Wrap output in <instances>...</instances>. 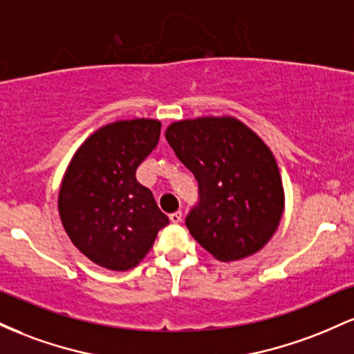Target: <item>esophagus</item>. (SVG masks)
<instances>
[{
    "label": "esophagus",
    "instance_id": "obj_1",
    "mask_svg": "<svg viewBox=\"0 0 354 354\" xmlns=\"http://www.w3.org/2000/svg\"><path fill=\"white\" fill-rule=\"evenodd\" d=\"M169 219H171V223H174V225H178V223H181L183 213L181 211H174V213L169 214Z\"/></svg>",
    "mask_w": 354,
    "mask_h": 354
}]
</instances>
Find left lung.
Segmentation results:
<instances>
[{"label":"left lung","instance_id":"obj_1","mask_svg":"<svg viewBox=\"0 0 354 354\" xmlns=\"http://www.w3.org/2000/svg\"><path fill=\"white\" fill-rule=\"evenodd\" d=\"M166 140L198 181L191 236L219 261L261 250L284 208L278 165L261 138L236 118L206 116L169 124Z\"/></svg>","mask_w":354,"mask_h":354}]
</instances>
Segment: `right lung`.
<instances>
[{
	"label": "right lung",
	"instance_id": "add662e5",
	"mask_svg": "<svg viewBox=\"0 0 354 354\" xmlns=\"http://www.w3.org/2000/svg\"><path fill=\"white\" fill-rule=\"evenodd\" d=\"M160 133V121L146 118L103 126L80 146L61 181L64 231L81 253L106 270L135 268L169 223L151 191L136 180Z\"/></svg>",
	"mask_w": 354,
	"mask_h": 354
}]
</instances>
